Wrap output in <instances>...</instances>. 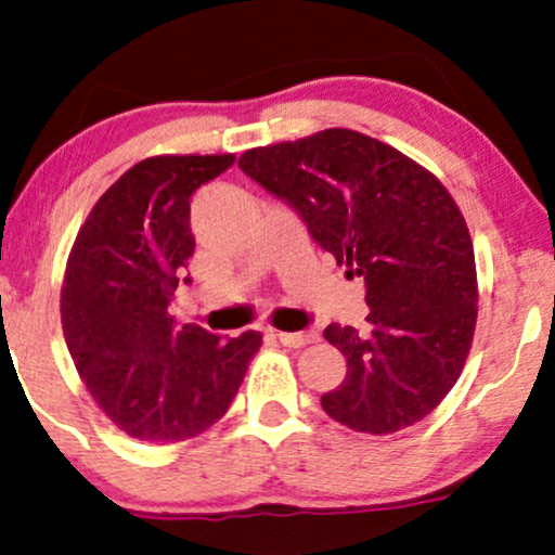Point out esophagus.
Wrapping results in <instances>:
<instances>
[{"label": "esophagus", "mask_w": 555, "mask_h": 555, "mask_svg": "<svg viewBox=\"0 0 555 555\" xmlns=\"http://www.w3.org/2000/svg\"><path fill=\"white\" fill-rule=\"evenodd\" d=\"M271 335L279 339L284 347H305L309 343H314V339H320V335H317L314 330H307V332H273Z\"/></svg>", "instance_id": "esophagus-1"}]
</instances>
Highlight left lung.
<instances>
[{
  "label": "left lung",
  "instance_id": "1",
  "mask_svg": "<svg viewBox=\"0 0 555 555\" xmlns=\"http://www.w3.org/2000/svg\"><path fill=\"white\" fill-rule=\"evenodd\" d=\"M238 167L365 282V330H324L347 358L345 380L322 396L327 416L378 437L428 416L460 378L477 324L475 248L444 184L352 129L248 150Z\"/></svg>",
  "mask_w": 555,
  "mask_h": 555
}]
</instances>
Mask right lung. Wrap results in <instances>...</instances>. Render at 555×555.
<instances>
[{
  "label": "right lung",
  "mask_w": 555,
  "mask_h": 555,
  "mask_svg": "<svg viewBox=\"0 0 555 555\" xmlns=\"http://www.w3.org/2000/svg\"><path fill=\"white\" fill-rule=\"evenodd\" d=\"M233 162L235 154L139 162L103 192L73 243L61 289L65 343L99 409L134 439L172 444L210 428L261 347V332L220 339L169 314L195 250L192 192Z\"/></svg>",
  "instance_id": "add662e5"
}]
</instances>
